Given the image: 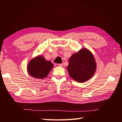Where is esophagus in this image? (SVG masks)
<instances>
[{
  "mask_svg": "<svg viewBox=\"0 0 122 122\" xmlns=\"http://www.w3.org/2000/svg\"><path fill=\"white\" fill-rule=\"evenodd\" d=\"M55 67H62L63 66V63H60V64H59V63H56L55 65Z\"/></svg>",
  "mask_w": 122,
  "mask_h": 122,
  "instance_id": "34e87169",
  "label": "esophagus"
}]
</instances>
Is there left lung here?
I'll list each match as a JSON object with an SVG mask.
<instances>
[{"label":"left lung","instance_id":"1","mask_svg":"<svg viewBox=\"0 0 122 122\" xmlns=\"http://www.w3.org/2000/svg\"><path fill=\"white\" fill-rule=\"evenodd\" d=\"M67 68L73 79L78 82H84L94 75L96 64L90 51L82 49L70 57Z\"/></svg>","mask_w":122,"mask_h":122}]
</instances>
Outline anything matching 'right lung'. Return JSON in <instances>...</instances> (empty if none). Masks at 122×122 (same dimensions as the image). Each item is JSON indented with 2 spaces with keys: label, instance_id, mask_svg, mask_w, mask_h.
<instances>
[{
  "label": "right lung",
  "instance_id": "add662e5",
  "mask_svg": "<svg viewBox=\"0 0 122 122\" xmlns=\"http://www.w3.org/2000/svg\"><path fill=\"white\" fill-rule=\"evenodd\" d=\"M53 67L51 61L46 60L44 57L39 56L29 63L27 70L30 75L36 78L43 79L48 75Z\"/></svg>",
  "mask_w": 122,
  "mask_h": 122
}]
</instances>
